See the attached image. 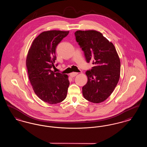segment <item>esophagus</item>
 Listing matches in <instances>:
<instances>
[{
  "label": "esophagus",
  "mask_w": 147,
  "mask_h": 147,
  "mask_svg": "<svg viewBox=\"0 0 147 147\" xmlns=\"http://www.w3.org/2000/svg\"><path fill=\"white\" fill-rule=\"evenodd\" d=\"M78 73H77V72H73V73H70V76L72 78L76 77L77 75H78Z\"/></svg>",
  "instance_id": "obj_1"
}]
</instances>
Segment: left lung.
<instances>
[{
  "instance_id": "left-lung-1",
  "label": "left lung",
  "mask_w": 147,
  "mask_h": 147,
  "mask_svg": "<svg viewBox=\"0 0 147 147\" xmlns=\"http://www.w3.org/2000/svg\"><path fill=\"white\" fill-rule=\"evenodd\" d=\"M75 35L87 62L94 64L85 73L88 82L82 88L83 96L93 103L102 102L119 82L121 62L118 53L112 42L98 31L78 30Z\"/></svg>"
}]
</instances>
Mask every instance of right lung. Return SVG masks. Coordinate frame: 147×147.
<instances>
[{"label":"right lung","instance_id":"right-lung-1","mask_svg":"<svg viewBox=\"0 0 147 147\" xmlns=\"http://www.w3.org/2000/svg\"><path fill=\"white\" fill-rule=\"evenodd\" d=\"M69 31H43L33 41L26 57L28 79L36 95L49 104L59 103L65 98L69 85L68 76L55 73L56 49Z\"/></svg>","mask_w":147,"mask_h":147}]
</instances>
